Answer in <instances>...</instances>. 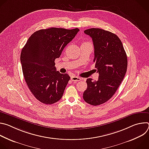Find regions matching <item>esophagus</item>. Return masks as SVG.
<instances>
[{"mask_svg":"<svg viewBox=\"0 0 149 149\" xmlns=\"http://www.w3.org/2000/svg\"><path fill=\"white\" fill-rule=\"evenodd\" d=\"M71 79L72 81H75V82H78L81 80V78L78 77H75V76H72L71 77Z\"/></svg>","mask_w":149,"mask_h":149,"instance_id":"1","label":"esophagus"}]
</instances>
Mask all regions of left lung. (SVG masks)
<instances>
[{
	"label": "left lung",
	"mask_w": 149,
	"mask_h": 149,
	"mask_svg": "<svg viewBox=\"0 0 149 149\" xmlns=\"http://www.w3.org/2000/svg\"><path fill=\"white\" fill-rule=\"evenodd\" d=\"M93 39L95 67L98 81L88 78L87 88L83 94L84 101L98 105L109 100L121 84L127 68V57L122 42L114 33L100 28L84 31Z\"/></svg>",
	"instance_id": "1"
}]
</instances>
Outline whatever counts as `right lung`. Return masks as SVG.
Segmentation results:
<instances>
[{
  "instance_id": "1",
  "label": "right lung",
  "mask_w": 149,
  "mask_h": 149,
  "mask_svg": "<svg viewBox=\"0 0 149 149\" xmlns=\"http://www.w3.org/2000/svg\"><path fill=\"white\" fill-rule=\"evenodd\" d=\"M79 31L40 29L31 35L22 49L20 62L25 82L40 102L52 104L62 98L70 77L57 71L54 62Z\"/></svg>"
}]
</instances>
